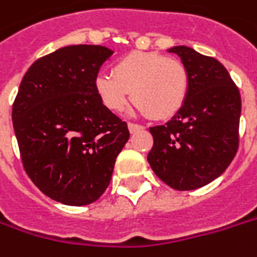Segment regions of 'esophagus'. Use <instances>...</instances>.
Segmentation results:
<instances>
[{
  "label": "esophagus",
  "instance_id": "1",
  "mask_svg": "<svg viewBox=\"0 0 257 257\" xmlns=\"http://www.w3.org/2000/svg\"><path fill=\"white\" fill-rule=\"evenodd\" d=\"M145 127L143 125H140V124H135V122H128V130H130V133H136V132H139V130H143Z\"/></svg>",
  "mask_w": 257,
  "mask_h": 257
}]
</instances>
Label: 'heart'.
<instances>
[{
  "instance_id": "1",
  "label": "heart",
  "mask_w": 257,
  "mask_h": 257,
  "mask_svg": "<svg viewBox=\"0 0 257 257\" xmlns=\"http://www.w3.org/2000/svg\"><path fill=\"white\" fill-rule=\"evenodd\" d=\"M95 91L111 111H122L133 96L136 111L165 120L184 107L189 92V75L178 59L135 52L117 60L112 73H98Z\"/></svg>"
}]
</instances>
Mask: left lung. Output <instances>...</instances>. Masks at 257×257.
Returning <instances> with one entry per match:
<instances>
[{
    "label": "left lung",
    "mask_w": 257,
    "mask_h": 257,
    "mask_svg": "<svg viewBox=\"0 0 257 257\" xmlns=\"http://www.w3.org/2000/svg\"><path fill=\"white\" fill-rule=\"evenodd\" d=\"M189 75L184 107L163 125L150 127L148 162L162 181L192 191L217 179L238 149L241 99L237 86L217 59L188 46H173Z\"/></svg>",
    "instance_id": "1"
}]
</instances>
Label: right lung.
I'll use <instances>...</instances> for the list:
<instances>
[{
	"instance_id": "obj_1",
	"label": "right lung",
	"mask_w": 257,
	"mask_h": 257,
	"mask_svg": "<svg viewBox=\"0 0 257 257\" xmlns=\"http://www.w3.org/2000/svg\"><path fill=\"white\" fill-rule=\"evenodd\" d=\"M105 46L73 45L37 59L13 104L23 166L49 198L81 207L99 198L127 143V122L99 99L95 78L112 56Z\"/></svg>"
}]
</instances>
